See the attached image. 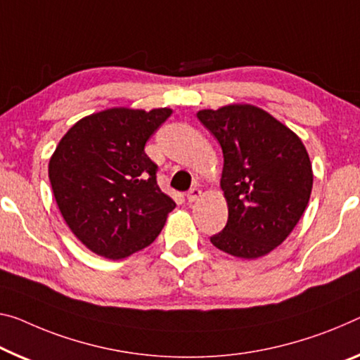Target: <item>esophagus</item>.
I'll list each match as a JSON object with an SVG mask.
<instances>
[{"mask_svg": "<svg viewBox=\"0 0 360 360\" xmlns=\"http://www.w3.org/2000/svg\"><path fill=\"white\" fill-rule=\"evenodd\" d=\"M199 196H201V190H199V188H191V190L186 193V198L190 202H195Z\"/></svg>", "mask_w": 360, "mask_h": 360, "instance_id": "1", "label": "esophagus"}]
</instances>
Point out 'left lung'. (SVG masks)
Listing matches in <instances>:
<instances>
[{"label": "left lung", "mask_w": 360, "mask_h": 360, "mask_svg": "<svg viewBox=\"0 0 360 360\" xmlns=\"http://www.w3.org/2000/svg\"><path fill=\"white\" fill-rule=\"evenodd\" d=\"M198 119L224 153L220 188L229 220L211 243L235 257H262L286 240L307 207L314 174L306 146L252 104L202 109Z\"/></svg>", "instance_id": "obj_1"}]
</instances>
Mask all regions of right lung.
<instances>
[{
    "instance_id": "obj_1",
    "label": "right lung",
    "mask_w": 360,
    "mask_h": 360,
    "mask_svg": "<svg viewBox=\"0 0 360 360\" xmlns=\"http://www.w3.org/2000/svg\"><path fill=\"white\" fill-rule=\"evenodd\" d=\"M172 109L112 108L72 125L53 153L48 175L65 224L88 250L129 257L161 233L174 199L156 181L145 145Z\"/></svg>"
}]
</instances>
